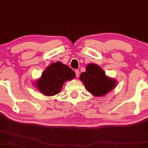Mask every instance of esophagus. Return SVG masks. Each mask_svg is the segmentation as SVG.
I'll list each match as a JSON object with an SVG mask.
<instances>
[{"instance_id": "obj_1", "label": "esophagus", "mask_w": 148, "mask_h": 148, "mask_svg": "<svg viewBox=\"0 0 148 148\" xmlns=\"http://www.w3.org/2000/svg\"><path fill=\"white\" fill-rule=\"evenodd\" d=\"M75 73H76V76L78 78V76H79V70H75Z\"/></svg>"}]
</instances>
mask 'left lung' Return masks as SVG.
<instances>
[{
	"label": "left lung",
	"instance_id": "1",
	"mask_svg": "<svg viewBox=\"0 0 148 148\" xmlns=\"http://www.w3.org/2000/svg\"><path fill=\"white\" fill-rule=\"evenodd\" d=\"M80 79L87 91L94 96H103L116 86V80L106 75L101 67L94 64L86 66V71L81 73Z\"/></svg>",
	"mask_w": 148,
	"mask_h": 148
}]
</instances>
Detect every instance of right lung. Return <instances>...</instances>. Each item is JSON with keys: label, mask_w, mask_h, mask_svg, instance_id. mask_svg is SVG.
Returning a JSON list of instances; mask_svg holds the SVG:
<instances>
[{"label": "right lung", "mask_w": 148, "mask_h": 148, "mask_svg": "<svg viewBox=\"0 0 148 148\" xmlns=\"http://www.w3.org/2000/svg\"><path fill=\"white\" fill-rule=\"evenodd\" d=\"M75 76V72L68 66L62 62L53 63L45 69L41 77L36 80V86L41 93L53 96L61 91L65 82L73 79Z\"/></svg>", "instance_id": "right-lung-1"}]
</instances>
